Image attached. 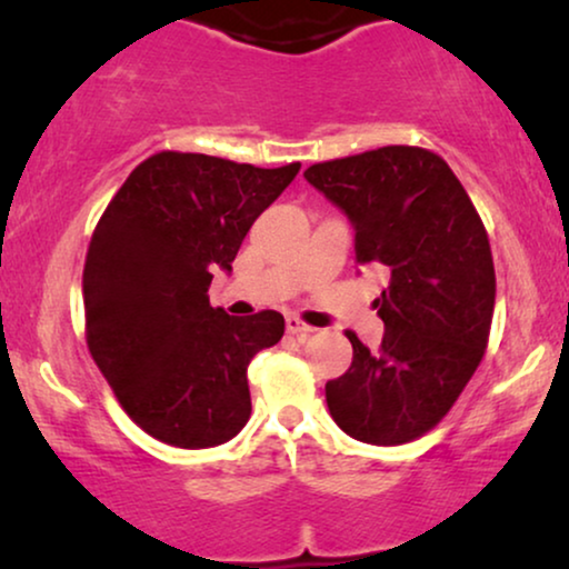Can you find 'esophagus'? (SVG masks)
<instances>
[{
  "label": "esophagus",
  "mask_w": 569,
  "mask_h": 569,
  "mask_svg": "<svg viewBox=\"0 0 569 569\" xmlns=\"http://www.w3.org/2000/svg\"><path fill=\"white\" fill-rule=\"evenodd\" d=\"M284 326H287V333H292V336H308V333L316 331V328L308 326V323H302V320L295 318V316H287Z\"/></svg>",
  "instance_id": "obj_1"
}]
</instances>
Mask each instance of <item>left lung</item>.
<instances>
[{"label":"left lung","instance_id":"8db88e82","mask_svg":"<svg viewBox=\"0 0 569 569\" xmlns=\"http://www.w3.org/2000/svg\"><path fill=\"white\" fill-rule=\"evenodd\" d=\"M305 179L353 228L359 264L390 269L375 300L382 346H353L326 382L333 421L351 439L398 447L441 421L480 367L496 308L490 241L449 163L426 148L385 146L312 163Z\"/></svg>","mask_w":569,"mask_h":569}]
</instances>
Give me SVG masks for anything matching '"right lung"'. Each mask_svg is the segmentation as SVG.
<instances>
[{"instance_id": "right-lung-1", "label": "right lung", "mask_w": 569, "mask_h": 569, "mask_svg": "<svg viewBox=\"0 0 569 569\" xmlns=\"http://www.w3.org/2000/svg\"><path fill=\"white\" fill-rule=\"evenodd\" d=\"M298 171L161 151L107 204L81 279L87 346L122 410L153 439L208 449L249 421L246 369L282 339L284 318L228 316L208 287Z\"/></svg>"}]
</instances>
